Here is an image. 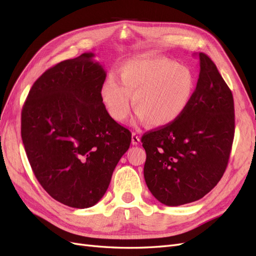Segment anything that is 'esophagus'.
Listing matches in <instances>:
<instances>
[{"label": "esophagus", "instance_id": "34e87169", "mask_svg": "<svg viewBox=\"0 0 256 256\" xmlns=\"http://www.w3.org/2000/svg\"><path fill=\"white\" fill-rule=\"evenodd\" d=\"M140 142V136L137 133H132V144L134 146H137Z\"/></svg>", "mask_w": 256, "mask_h": 256}]
</instances>
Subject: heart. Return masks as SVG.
<instances>
[{
	"label": "heart",
	"mask_w": 256,
	"mask_h": 256,
	"mask_svg": "<svg viewBox=\"0 0 256 256\" xmlns=\"http://www.w3.org/2000/svg\"><path fill=\"white\" fill-rule=\"evenodd\" d=\"M116 80L108 78L100 94L108 114L118 122L128 118L130 98L140 121L164 128L177 121L190 106L195 79L184 65L165 58H144L124 63Z\"/></svg>",
	"instance_id": "1"
}]
</instances>
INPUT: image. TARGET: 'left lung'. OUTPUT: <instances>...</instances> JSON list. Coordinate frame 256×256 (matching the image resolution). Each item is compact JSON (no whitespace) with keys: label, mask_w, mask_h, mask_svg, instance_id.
<instances>
[{"label":"left lung","mask_w":256,"mask_h":256,"mask_svg":"<svg viewBox=\"0 0 256 256\" xmlns=\"http://www.w3.org/2000/svg\"><path fill=\"white\" fill-rule=\"evenodd\" d=\"M200 77L191 104L170 126L142 137L144 177L166 206L200 200L221 180L235 133L232 91L210 58L200 52Z\"/></svg>","instance_id":"8db88e82"}]
</instances>
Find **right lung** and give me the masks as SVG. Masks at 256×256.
<instances>
[{"label":"right lung","instance_id":"obj_1","mask_svg":"<svg viewBox=\"0 0 256 256\" xmlns=\"http://www.w3.org/2000/svg\"><path fill=\"white\" fill-rule=\"evenodd\" d=\"M86 52L47 70L21 112V137L36 179L64 205L89 208L104 196L132 134L106 110V72Z\"/></svg>","mask_w":256,"mask_h":256}]
</instances>
